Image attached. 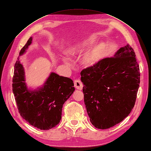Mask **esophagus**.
Instances as JSON below:
<instances>
[{
  "label": "esophagus",
  "mask_w": 151,
  "mask_h": 151,
  "mask_svg": "<svg viewBox=\"0 0 151 151\" xmlns=\"http://www.w3.org/2000/svg\"><path fill=\"white\" fill-rule=\"evenodd\" d=\"M74 86L77 89L82 90V89H83V84L79 79H76L74 81Z\"/></svg>",
  "instance_id": "obj_1"
}]
</instances>
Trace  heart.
Instances as JSON below:
<instances>
[{"instance_id":"heart-1","label":"heart","mask_w":151,"mask_h":151,"mask_svg":"<svg viewBox=\"0 0 151 151\" xmlns=\"http://www.w3.org/2000/svg\"><path fill=\"white\" fill-rule=\"evenodd\" d=\"M95 40L93 38H89L76 43L68 48L66 53L69 57H74L79 56L82 53L86 51V50L91 45H93ZM105 45L103 43H99L94 45L89 50H88L81 58V63L85 67H90L93 66L99 59L102 56L104 52ZM65 64H68V62L65 59H63Z\"/></svg>"}]
</instances>
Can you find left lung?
Listing matches in <instances>:
<instances>
[{"mask_svg":"<svg viewBox=\"0 0 151 151\" xmlns=\"http://www.w3.org/2000/svg\"><path fill=\"white\" fill-rule=\"evenodd\" d=\"M139 70L135 53L129 44L113 57L82 70L85 106L96 128L109 129L130 113L139 88Z\"/></svg>","mask_w":151,"mask_h":151,"instance_id":"8db88e82","label":"left lung"}]
</instances>
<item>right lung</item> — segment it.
<instances>
[{"instance_id":"right-lung-1","label":"right lung","mask_w":151,"mask_h":151,"mask_svg":"<svg viewBox=\"0 0 151 151\" xmlns=\"http://www.w3.org/2000/svg\"><path fill=\"white\" fill-rule=\"evenodd\" d=\"M30 37L19 52L26 53L32 43ZM73 81L51 72L40 88L32 90L26 84L25 72L19 58H17L12 78V91L21 116L30 125L47 130L58 125L62 118L64 103L74 93Z\"/></svg>"}]
</instances>
